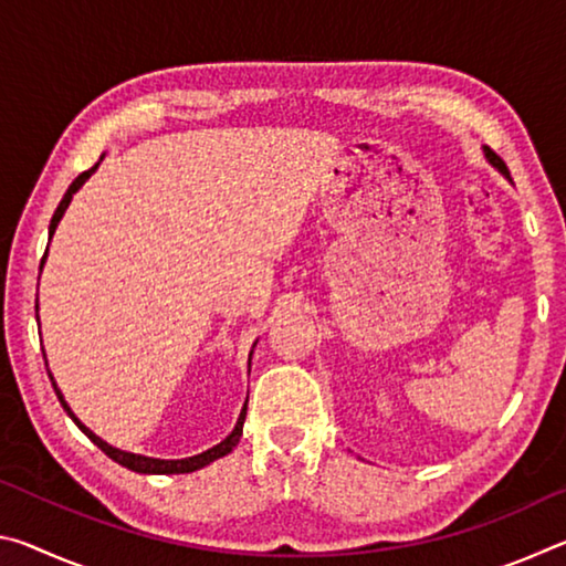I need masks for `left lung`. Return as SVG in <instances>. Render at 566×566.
Returning <instances> with one entry per match:
<instances>
[{
    "label": "left lung",
    "instance_id": "1",
    "mask_svg": "<svg viewBox=\"0 0 566 566\" xmlns=\"http://www.w3.org/2000/svg\"><path fill=\"white\" fill-rule=\"evenodd\" d=\"M484 151H486V159H490V161H492V165H494L496 169H500V171H504V175H510V169H506V165H504V159H502L500 155H496V151H492L490 147H484Z\"/></svg>",
    "mask_w": 566,
    "mask_h": 566
}]
</instances>
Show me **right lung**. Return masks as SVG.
Masks as SVG:
<instances>
[{
    "label": "right lung",
    "mask_w": 566,
    "mask_h": 566,
    "mask_svg": "<svg viewBox=\"0 0 566 566\" xmlns=\"http://www.w3.org/2000/svg\"><path fill=\"white\" fill-rule=\"evenodd\" d=\"M97 167H99V165H94L92 169L82 171V175L72 181L70 189H66V195L62 197V202H60V207H56V212H54V217H52L50 237L54 234L56 224H60V219H62V214H64L66 205H70V199H72L74 191L84 185V179H87V177L92 175V171L97 169ZM50 379H52V377H50ZM52 385H54V381H52ZM54 391H56V397H60V401H62V407H64L66 415H70V417L74 419V424L80 427L82 432L87 434V437L92 439V442L102 449L104 454H107L109 459H114V462H117V464L127 467V469H132V472H139V474H187V472H195V469H202V467H207L209 462H214V459H219V457H224V454L232 452V449H234V447H237V442H239V437H242V424H244V417H247V407H244V409H242V415H239V421H237L234 432L229 434V437L224 439V442H219L217 447L207 449V452L197 454V457H189V459H175V462H167V459H151V457H142V454L122 452V449H114V447H109L107 442H102V439H99L97 434L90 432V429L84 427L82 421L72 415V409L66 407V401H64V397H62V391L56 389V385H54Z\"/></svg>",
    "instance_id": "add662e5"
}]
</instances>
